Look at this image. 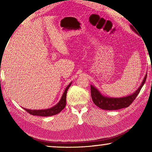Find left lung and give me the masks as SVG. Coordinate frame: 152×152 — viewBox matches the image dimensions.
Masks as SVG:
<instances>
[{
  "instance_id": "obj_1",
  "label": "left lung",
  "mask_w": 152,
  "mask_h": 152,
  "mask_svg": "<svg viewBox=\"0 0 152 152\" xmlns=\"http://www.w3.org/2000/svg\"><path fill=\"white\" fill-rule=\"evenodd\" d=\"M130 26L131 28L135 31V29L132 26ZM146 79L147 74L145 76L142 84L139 86L138 90L136 91V92H134L132 95H128V96L122 97H109L104 96L95 87L91 85V93L93 102L95 105L104 110H118L128 107L134 102L137 95L140 93L141 88L146 81Z\"/></svg>"
}]
</instances>
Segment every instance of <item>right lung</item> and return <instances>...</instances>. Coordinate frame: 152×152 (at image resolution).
Instances as JSON below:
<instances>
[{
    "label": "right lung",
    "mask_w": 152,
    "mask_h": 152,
    "mask_svg": "<svg viewBox=\"0 0 152 152\" xmlns=\"http://www.w3.org/2000/svg\"><path fill=\"white\" fill-rule=\"evenodd\" d=\"M72 83L70 82L69 85L66 87L64 93H63L61 99L55 106H54L50 109H42V110H30L24 109L26 111L29 113L31 115H39V116H43V117H47V116H51L56 115V114L59 113L63 110L66 107V93H67V91L69 88Z\"/></svg>",
    "instance_id": "right-lung-1"
}]
</instances>
